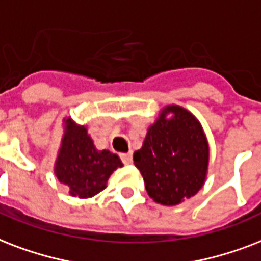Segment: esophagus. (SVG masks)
<instances>
[{
    "instance_id": "obj_1",
    "label": "esophagus",
    "mask_w": 261,
    "mask_h": 261,
    "mask_svg": "<svg viewBox=\"0 0 261 261\" xmlns=\"http://www.w3.org/2000/svg\"><path fill=\"white\" fill-rule=\"evenodd\" d=\"M121 161H122L125 165H130V163H132V152L121 153Z\"/></svg>"
}]
</instances>
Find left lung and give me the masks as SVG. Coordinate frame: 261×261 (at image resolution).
I'll return each instance as SVG.
<instances>
[{
  "label": "left lung",
  "instance_id": "obj_1",
  "mask_svg": "<svg viewBox=\"0 0 261 261\" xmlns=\"http://www.w3.org/2000/svg\"><path fill=\"white\" fill-rule=\"evenodd\" d=\"M169 112L173 114L166 119ZM135 166L151 199L175 205L203 187L208 166V143L199 121L178 106H167L148 129Z\"/></svg>",
  "mask_w": 261,
  "mask_h": 261
}]
</instances>
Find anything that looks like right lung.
<instances>
[{
    "label": "right lung",
    "mask_w": 261,
    "mask_h": 261,
    "mask_svg": "<svg viewBox=\"0 0 261 261\" xmlns=\"http://www.w3.org/2000/svg\"><path fill=\"white\" fill-rule=\"evenodd\" d=\"M121 159L108 149L98 151L84 126H74L66 120V133L58 153L56 174L72 196L82 199L92 197L106 188L109 177Z\"/></svg>",
    "instance_id": "1"
}]
</instances>
